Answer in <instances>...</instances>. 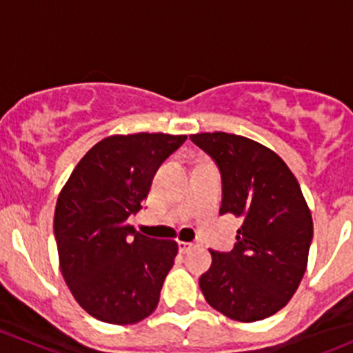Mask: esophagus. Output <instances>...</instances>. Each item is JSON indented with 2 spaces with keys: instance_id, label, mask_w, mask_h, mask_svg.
<instances>
[{
  "instance_id": "1",
  "label": "esophagus",
  "mask_w": 353,
  "mask_h": 353,
  "mask_svg": "<svg viewBox=\"0 0 353 353\" xmlns=\"http://www.w3.org/2000/svg\"><path fill=\"white\" fill-rule=\"evenodd\" d=\"M194 245H196V244H193V243H183V241H179V251H181V252H188V251H190V249H193Z\"/></svg>"
}]
</instances>
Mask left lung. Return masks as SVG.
Instances as JSON below:
<instances>
[{"label": "left lung", "mask_w": 353, "mask_h": 353, "mask_svg": "<svg viewBox=\"0 0 353 353\" xmlns=\"http://www.w3.org/2000/svg\"><path fill=\"white\" fill-rule=\"evenodd\" d=\"M190 138L222 172L220 213L243 220L232 251H210L212 266L199 288L213 309L234 321L270 318L288 304L307 268L312 241L307 201L272 148L223 131Z\"/></svg>", "instance_id": "left-lung-1"}]
</instances>
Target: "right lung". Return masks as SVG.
<instances>
[{
    "label": "right lung",
    "instance_id": "1",
    "mask_svg": "<svg viewBox=\"0 0 353 353\" xmlns=\"http://www.w3.org/2000/svg\"><path fill=\"white\" fill-rule=\"evenodd\" d=\"M186 134H112L95 143L59 191L54 236L59 268L83 311L109 325H134L155 311L177 243L134 232L160 163Z\"/></svg>",
    "mask_w": 353,
    "mask_h": 353
}]
</instances>
